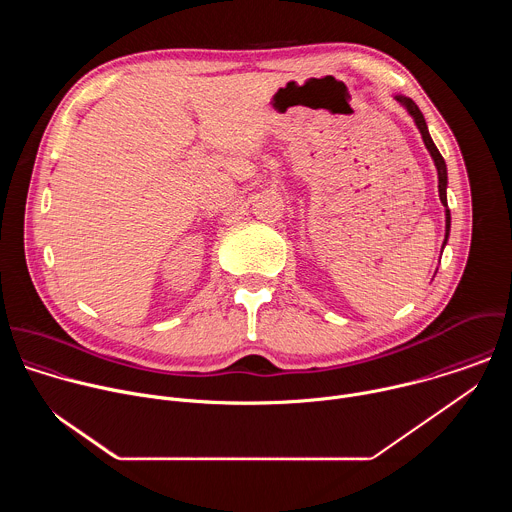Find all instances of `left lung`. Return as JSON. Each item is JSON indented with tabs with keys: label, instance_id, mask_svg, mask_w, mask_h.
I'll return each instance as SVG.
<instances>
[{
	"label": "left lung",
	"instance_id": "1",
	"mask_svg": "<svg viewBox=\"0 0 512 512\" xmlns=\"http://www.w3.org/2000/svg\"><path fill=\"white\" fill-rule=\"evenodd\" d=\"M397 101L407 107V111L411 113V117L415 119L419 131H421V137H423V141H425V145H427V150H429V154H431V158H433V162H435V168H437V188H440V200H442L444 206H448V198H446V186H448L446 162H444L442 154L437 152L435 143L431 141V135H429V131H427L425 119H423L419 107L415 105V101H411V99H407V97H397ZM448 233H450V210H446V239H448Z\"/></svg>",
	"mask_w": 512,
	"mask_h": 512
}]
</instances>
